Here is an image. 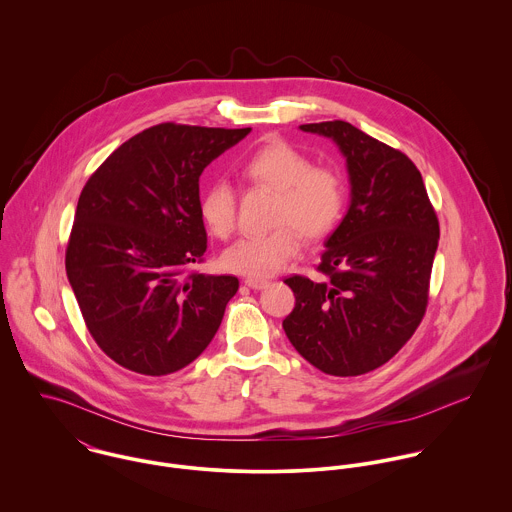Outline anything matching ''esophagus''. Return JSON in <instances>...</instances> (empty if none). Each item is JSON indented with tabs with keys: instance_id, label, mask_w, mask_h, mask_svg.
Segmentation results:
<instances>
[{
	"instance_id": "esophagus-1",
	"label": "esophagus",
	"mask_w": 512,
	"mask_h": 512,
	"mask_svg": "<svg viewBox=\"0 0 512 512\" xmlns=\"http://www.w3.org/2000/svg\"><path fill=\"white\" fill-rule=\"evenodd\" d=\"M244 284H246L248 288H252V290H266L272 282H270V280H260V278H246Z\"/></svg>"
}]
</instances>
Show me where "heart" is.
Instances as JSON below:
<instances>
[{"label":"heart","instance_id":"heart-1","mask_svg":"<svg viewBox=\"0 0 512 512\" xmlns=\"http://www.w3.org/2000/svg\"><path fill=\"white\" fill-rule=\"evenodd\" d=\"M244 189L274 191L268 232L234 242L222 256L226 270L266 278L280 272L305 240L327 236L343 217L347 187L343 175L329 165H313L297 147L272 140L246 155L238 167ZM238 191L217 179L201 193V217L209 230L228 238L236 226Z\"/></svg>","mask_w":512,"mask_h":512}]
</instances>
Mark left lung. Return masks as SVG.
<instances>
[{
	"label": "left lung",
	"instance_id": "obj_1",
	"mask_svg": "<svg viewBox=\"0 0 512 512\" xmlns=\"http://www.w3.org/2000/svg\"><path fill=\"white\" fill-rule=\"evenodd\" d=\"M299 128L341 147L353 199L325 242L317 266L325 280H284L295 307L282 325L295 351L321 372L359 376L388 363L426 315L438 215L422 173L400 149L343 120Z\"/></svg>",
	"mask_w": 512,
	"mask_h": 512
}]
</instances>
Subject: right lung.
Returning a JSON list of instances; mask_svg holds the SVG:
<instances>
[{
	"label": "right lung",
	"instance_id": "1",
	"mask_svg": "<svg viewBox=\"0 0 512 512\" xmlns=\"http://www.w3.org/2000/svg\"><path fill=\"white\" fill-rule=\"evenodd\" d=\"M252 128L151 126L86 181L65 266L84 325L120 366L165 376L213 341L234 276H205L199 177Z\"/></svg>",
	"mask_w": 512,
	"mask_h": 512
}]
</instances>
